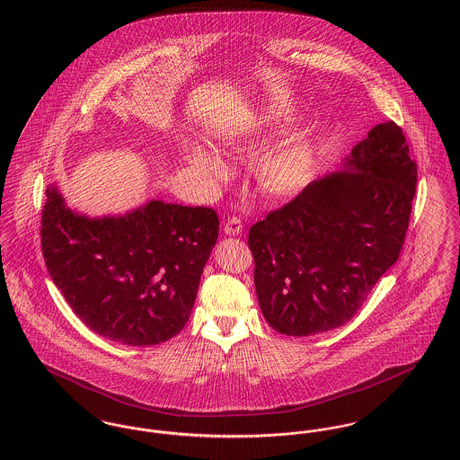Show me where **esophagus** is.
Masks as SVG:
<instances>
[{
    "instance_id": "1",
    "label": "esophagus",
    "mask_w": 460,
    "mask_h": 460,
    "mask_svg": "<svg viewBox=\"0 0 460 460\" xmlns=\"http://www.w3.org/2000/svg\"><path fill=\"white\" fill-rule=\"evenodd\" d=\"M243 231V222L238 217H231V219L226 220V226H224V233L227 236H238Z\"/></svg>"
}]
</instances>
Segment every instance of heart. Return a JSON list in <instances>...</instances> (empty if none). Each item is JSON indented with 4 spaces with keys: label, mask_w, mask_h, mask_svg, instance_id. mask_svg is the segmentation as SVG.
Returning a JSON list of instances; mask_svg holds the SVG:
<instances>
[{
    "label": "heart",
    "mask_w": 460,
    "mask_h": 460,
    "mask_svg": "<svg viewBox=\"0 0 460 460\" xmlns=\"http://www.w3.org/2000/svg\"><path fill=\"white\" fill-rule=\"evenodd\" d=\"M293 119V105H274L263 110L257 119V124L262 128L279 126ZM231 136L224 139L226 145L231 143ZM315 143L308 134H296L288 137L281 145L265 155L261 165V175L263 182L278 193H288L298 190L305 184L315 171ZM186 158L191 167H195L199 174L220 181L227 174V165L219 155L214 154L210 148L199 145L197 141H190L186 145Z\"/></svg>",
    "instance_id": "1"
}]
</instances>
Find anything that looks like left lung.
Instances as JSON below:
<instances>
[{
    "mask_svg": "<svg viewBox=\"0 0 460 460\" xmlns=\"http://www.w3.org/2000/svg\"><path fill=\"white\" fill-rule=\"evenodd\" d=\"M416 181L405 136L388 120L340 169L252 226L255 291L272 329L310 336L350 321L398 261Z\"/></svg>",
    "mask_w": 460,
    "mask_h": 460,
    "instance_id": "obj_1",
    "label": "left lung"
}]
</instances>
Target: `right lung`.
Listing matches in <instances>:
<instances>
[{
  "mask_svg": "<svg viewBox=\"0 0 460 460\" xmlns=\"http://www.w3.org/2000/svg\"><path fill=\"white\" fill-rule=\"evenodd\" d=\"M219 238L207 207L164 199L119 216L89 217L46 188L41 246L48 272L96 334L129 347L164 343L184 328Z\"/></svg>",
  "mask_w": 460,
  "mask_h": 460,
  "instance_id": "right-lung-1",
  "label": "right lung"
}]
</instances>
